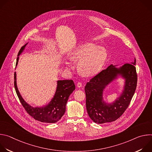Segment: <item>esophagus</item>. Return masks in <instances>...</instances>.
Wrapping results in <instances>:
<instances>
[{
  "label": "esophagus",
  "mask_w": 152,
  "mask_h": 152,
  "mask_svg": "<svg viewBox=\"0 0 152 152\" xmlns=\"http://www.w3.org/2000/svg\"><path fill=\"white\" fill-rule=\"evenodd\" d=\"M77 86L78 88H80L81 86H82V83L80 82H79L77 83Z\"/></svg>",
  "instance_id": "obj_1"
}]
</instances>
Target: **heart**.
Returning <instances> with one entry per match:
<instances>
[{
	"instance_id": "1",
	"label": "heart",
	"mask_w": 152,
	"mask_h": 152,
	"mask_svg": "<svg viewBox=\"0 0 152 152\" xmlns=\"http://www.w3.org/2000/svg\"><path fill=\"white\" fill-rule=\"evenodd\" d=\"M107 56V52L104 48L99 47L93 43H86L73 53L71 59L73 61H80L78 69L83 75L92 76L102 70Z\"/></svg>"
}]
</instances>
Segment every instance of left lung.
<instances>
[{"instance_id":"1","label":"left lung","mask_w":152,"mask_h":152,"mask_svg":"<svg viewBox=\"0 0 152 152\" xmlns=\"http://www.w3.org/2000/svg\"><path fill=\"white\" fill-rule=\"evenodd\" d=\"M136 59L134 62L124 64L120 69L111 65L92 77L85 86L86 107L90 118L96 123L112 122L124 113L135 93L137 84ZM119 73L126 79L125 89L121 96L112 104H104L102 100L105 86Z\"/></svg>"}]
</instances>
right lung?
Here are the masks:
<instances>
[{
	"label": "right lung",
	"mask_w": 152,
	"mask_h": 152,
	"mask_svg": "<svg viewBox=\"0 0 152 152\" xmlns=\"http://www.w3.org/2000/svg\"><path fill=\"white\" fill-rule=\"evenodd\" d=\"M21 47L18 56L24 50ZM18 57L17 58L15 66L18 64ZM14 87L17 96L24 107L26 111L35 120L41 122L53 123L59 121L66 112V106L70 95L75 90V85L72 80H62L58 81L56 93L51 102L46 106L41 107H33L28 104L21 96L16 84V73H14Z\"/></svg>",
	"instance_id": "right-lung-1"
}]
</instances>
